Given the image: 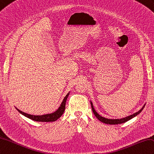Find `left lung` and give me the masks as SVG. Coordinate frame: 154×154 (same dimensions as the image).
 <instances>
[{
    "instance_id": "1",
    "label": "left lung",
    "mask_w": 154,
    "mask_h": 154,
    "mask_svg": "<svg viewBox=\"0 0 154 154\" xmlns=\"http://www.w3.org/2000/svg\"><path fill=\"white\" fill-rule=\"evenodd\" d=\"M91 108H92V112H93L94 116L96 117V118L98 120H100L101 121V122L102 123H104L106 124H109V125H117V124H121V123H124L127 122V121H128V120H130L131 119H133V117H134L135 116H137V115H138L139 113H140L142 109H144L145 105H144V106L142 107V108H141V109H140L138 111V112H136L134 113H133V115H131L129 116L128 117H124V118H122V119H107V118H105V117H102L101 116H100L99 114L96 112V110L94 109V107H93V104H92V102H91Z\"/></svg>"
}]
</instances>
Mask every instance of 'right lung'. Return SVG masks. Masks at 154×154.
<instances>
[{
	"instance_id": "1",
	"label": "right lung",
	"mask_w": 154,
	"mask_h": 154,
	"mask_svg": "<svg viewBox=\"0 0 154 154\" xmlns=\"http://www.w3.org/2000/svg\"><path fill=\"white\" fill-rule=\"evenodd\" d=\"M69 94V92L67 94V95L65 96V97H64L63 101L62 103L60 104V106L59 107L58 109L52 113L45 114V115H42V116H33V115H31V114H28V113L21 112V110L18 109L16 108L20 113L22 114L23 116H26V117L29 118V119H32L35 121H41V122H52V121H56L58 118H60L62 116V114L63 113L64 110H65V108H66V102Z\"/></svg>"
}]
</instances>
